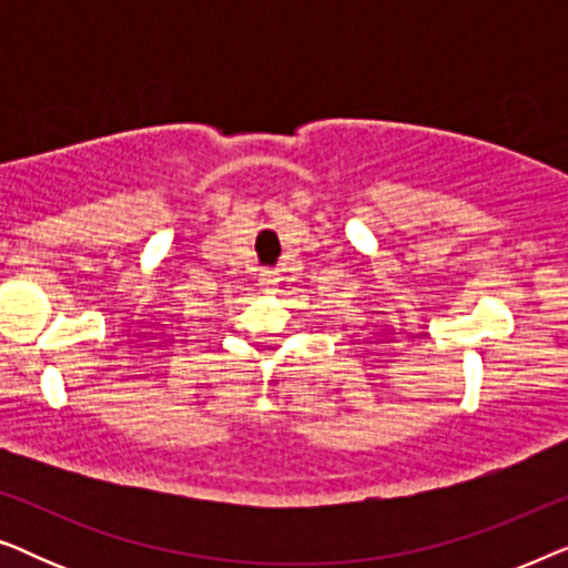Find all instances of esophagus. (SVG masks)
I'll list each match as a JSON object with an SVG mask.
<instances>
[{"mask_svg":"<svg viewBox=\"0 0 568 568\" xmlns=\"http://www.w3.org/2000/svg\"><path fill=\"white\" fill-rule=\"evenodd\" d=\"M258 282H261L263 290H276V284L282 282V278H278V271L276 268H266V271H261Z\"/></svg>","mask_w":568,"mask_h":568,"instance_id":"obj_1","label":"esophagus"}]
</instances>
